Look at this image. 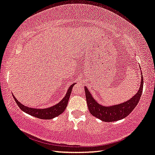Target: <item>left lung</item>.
Segmentation results:
<instances>
[{"instance_id":"8db88e82","label":"left lung","mask_w":155,"mask_h":155,"mask_svg":"<svg viewBox=\"0 0 155 155\" xmlns=\"http://www.w3.org/2000/svg\"><path fill=\"white\" fill-rule=\"evenodd\" d=\"M141 74V81L138 92L131 99L124 103H121V104L108 105V106L100 104L93 97L92 93L90 92L88 88L85 87L87 104L90 114L105 122L119 121V120L124 119L125 117L128 116L138 104L142 92H143V78L142 76V72Z\"/></svg>"}]
</instances>
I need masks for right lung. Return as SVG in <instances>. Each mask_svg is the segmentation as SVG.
Instances as JSON below:
<instances>
[{
	"label": "right lung",
	"mask_w": 155,
	"mask_h": 155,
	"mask_svg": "<svg viewBox=\"0 0 155 155\" xmlns=\"http://www.w3.org/2000/svg\"><path fill=\"white\" fill-rule=\"evenodd\" d=\"M75 83H73L72 85H71L70 87L68 88V90L66 92V94L64 97L63 98V99H61L58 104L56 105L51 106L50 107H47V108H34V107H30L28 106H25V105L21 104L18 100L16 99L15 96H14L13 97L14 100H15L16 103L18 105V106L27 114L31 116L35 117L36 118L41 119H51L53 118H55L56 117L59 116L61 114L64 112L66 107H67L68 101L70 99L71 92H72V90L74 85Z\"/></svg>",
	"instance_id": "right-lung-1"
}]
</instances>
